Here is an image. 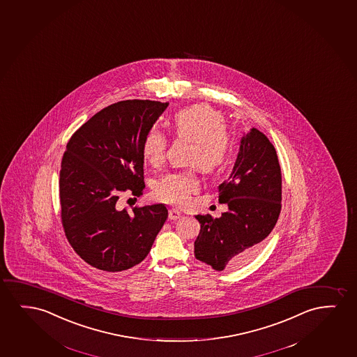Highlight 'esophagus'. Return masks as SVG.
<instances>
[{
  "mask_svg": "<svg viewBox=\"0 0 357 357\" xmlns=\"http://www.w3.org/2000/svg\"><path fill=\"white\" fill-rule=\"evenodd\" d=\"M181 211L176 210V208L169 210V218H171V220H178V218H181Z\"/></svg>",
  "mask_w": 357,
  "mask_h": 357,
  "instance_id": "obj_1",
  "label": "esophagus"
}]
</instances>
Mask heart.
<instances>
[{
  "label": "heart",
  "instance_id": "obj_1",
  "mask_svg": "<svg viewBox=\"0 0 357 357\" xmlns=\"http://www.w3.org/2000/svg\"><path fill=\"white\" fill-rule=\"evenodd\" d=\"M173 129L178 137L192 142L190 163H197L206 172H215L225 166L233 149V139L225 128V116L208 105H195L174 114ZM142 153L153 167L166 160L167 137L158 129H150L142 142ZM200 188L194 171L167 174L156 188L158 199L185 205Z\"/></svg>",
  "mask_w": 357,
  "mask_h": 357
}]
</instances>
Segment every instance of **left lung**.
<instances>
[{
	"mask_svg": "<svg viewBox=\"0 0 357 357\" xmlns=\"http://www.w3.org/2000/svg\"><path fill=\"white\" fill-rule=\"evenodd\" d=\"M218 191V200L228 211L220 218L195 215L201 229L194 254L215 271L240 268L257 255L282 208L277 151L259 129L252 128L241 137L233 171Z\"/></svg>",
	"mask_w": 357,
	"mask_h": 357,
	"instance_id": "1",
	"label": "left lung"
}]
</instances>
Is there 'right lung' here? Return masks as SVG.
<instances>
[{
    "instance_id": "add662e5",
    "label": "right lung",
    "mask_w": 357,
    "mask_h": 357,
    "mask_svg": "<svg viewBox=\"0 0 357 357\" xmlns=\"http://www.w3.org/2000/svg\"><path fill=\"white\" fill-rule=\"evenodd\" d=\"M168 102L126 100L105 107L69 139L59 172L61 218L74 251L95 268L121 272L151 250L163 204L118 210L123 192L142 195L146 132Z\"/></svg>"
}]
</instances>
